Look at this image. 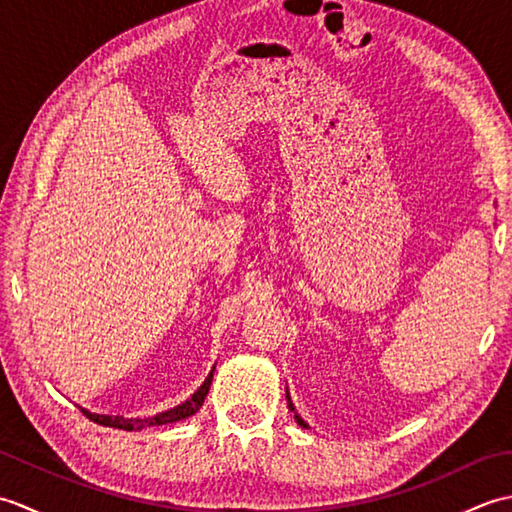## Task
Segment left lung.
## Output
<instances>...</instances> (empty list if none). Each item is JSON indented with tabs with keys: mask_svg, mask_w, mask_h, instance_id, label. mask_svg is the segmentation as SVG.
I'll return each mask as SVG.
<instances>
[{
	"mask_svg": "<svg viewBox=\"0 0 512 512\" xmlns=\"http://www.w3.org/2000/svg\"><path fill=\"white\" fill-rule=\"evenodd\" d=\"M288 396V394H286ZM288 409H292V411H295V407H292V400H290V396H288ZM295 420L301 424V427H306L308 429V424L306 422H303V418L299 416V413H295Z\"/></svg>",
	"mask_w": 512,
	"mask_h": 512,
	"instance_id": "obj_1",
	"label": "left lung"
}]
</instances>
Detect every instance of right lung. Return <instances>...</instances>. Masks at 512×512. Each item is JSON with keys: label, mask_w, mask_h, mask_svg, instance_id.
Returning a JSON list of instances; mask_svg holds the SVG:
<instances>
[{"label": "right lung", "mask_w": 512, "mask_h": 512, "mask_svg": "<svg viewBox=\"0 0 512 512\" xmlns=\"http://www.w3.org/2000/svg\"><path fill=\"white\" fill-rule=\"evenodd\" d=\"M213 372H215V367L211 369V374L206 376V380L200 385V389L195 391V394H193L189 400H184L182 405L173 407V409H169V411L156 413V416H151V418L101 416V413H92V411L83 409V407H81V411L85 413V418H90V420L96 422V424H103V427H114V429H125V431H140V429H145V427H160V424L178 422V420H184V418L193 416V413L202 407V402H204L206 394H209V387H211V380H213Z\"/></svg>", "instance_id": "add662e5"}]
</instances>
